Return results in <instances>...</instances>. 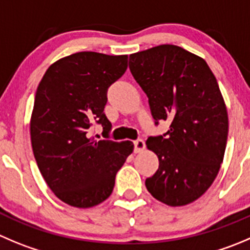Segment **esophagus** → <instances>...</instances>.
<instances>
[{
  "label": "esophagus",
  "mask_w": 250,
  "mask_h": 250,
  "mask_svg": "<svg viewBox=\"0 0 250 250\" xmlns=\"http://www.w3.org/2000/svg\"><path fill=\"white\" fill-rule=\"evenodd\" d=\"M134 145H135V152H136V153L142 152L145 149V147H146L144 140H136V141L134 142Z\"/></svg>",
  "instance_id": "obj_1"
}]
</instances>
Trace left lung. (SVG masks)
<instances>
[{
    "instance_id": "obj_1",
    "label": "left lung",
    "mask_w": 250,
    "mask_h": 250,
    "mask_svg": "<svg viewBox=\"0 0 250 250\" xmlns=\"http://www.w3.org/2000/svg\"><path fill=\"white\" fill-rule=\"evenodd\" d=\"M129 67L154 120L170 121L167 134L146 142L159 161L147 190L168 206L188 205L211 187L225 157L228 114L215 75L203 58L170 44L131 54Z\"/></svg>"
}]
</instances>
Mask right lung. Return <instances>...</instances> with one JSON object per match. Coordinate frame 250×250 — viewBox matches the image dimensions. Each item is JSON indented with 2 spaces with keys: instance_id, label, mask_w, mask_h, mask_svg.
I'll use <instances>...</instances> for the list:
<instances>
[{
  "instance_id": "add662e5",
  "label": "right lung",
  "mask_w": 250,
  "mask_h": 250,
  "mask_svg": "<svg viewBox=\"0 0 250 250\" xmlns=\"http://www.w3.org/2000/svg\"><path fill=\"white\" fill-rule=\"evenodd\" d=\"M127 68V55L81 51L49 66L35 93L30 141L38 168L67 205L88 208L110 196L115 175L134 151L131 141L89 137L92 121L111 127L106 91Z\"/></svg>"
}]
</instances>
